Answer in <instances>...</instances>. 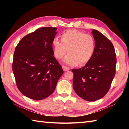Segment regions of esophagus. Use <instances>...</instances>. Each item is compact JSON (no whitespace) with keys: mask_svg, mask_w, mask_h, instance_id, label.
Here are the masks:
<instances>
[{"mask_svg":"<svg viewBox=\"0 0 129 129\" xmlns=\"http://www.w3.org/2000/svg\"><path fill=\"white\" fill-rule=\"evenodd\" d=\"M62 69H63V71H64V72L69 71V70H70V69H69L68 67H66V66H62Z\"/></svg>","mask_w":129,"mask_h":129,"instance_id":"esophagus-1","label":"esophagus"}]
</instances>
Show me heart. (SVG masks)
I'll return each instance as SVG.
<instances>
[{"label":"heart","mask_w":129,"mask_h":129,"mask_svg":"<svg viewBox=\"0 0 129 129\" xmlns=\"http://www.w3.org/2000/svg\"><path fill=\"white\" fill-rule=\"evenodd\" d=\"M52 46L54 56L58 59L63 57L68 51L63 62L69 66L87 63L95 50V40L91 35L76 29L65 31L61 35V40L54 38Z\"/></svg>","instance_id":"1"}]
</instances>
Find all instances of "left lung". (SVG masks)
I'll use <instances>...</instances> for the list:
<instances>
[{
	"label": "left lung",
	"instance_id": "1",
	"mask_svg": "<svg viewBox=\"0 0 129 129\" xmlns=\"http://www.w3.org/2000/svg\"><path fill=\"white\" fill-rule=\"evenodd\" d=\"M91 33L95 41L94 54L83 67L72 69L74 90L87 101L106 95L116 73V55L112 42L98 30L93 29Z\"/></svg>",
	"mask_w": 129,
	"mask_h": 129
}]
</instances>
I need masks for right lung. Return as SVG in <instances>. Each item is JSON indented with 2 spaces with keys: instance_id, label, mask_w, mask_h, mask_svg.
<instances>
[{
  "instance_id": "obj_1",
  "label": "right lung",
  "mask_w": 129,
  "mask_h": 129,
  "mask_svg": "<svg viewBox=\"0 0 129 129\" xmlns=\"http://www.w3.org/2000/svg\"><path fill=\"white\" fill-rule=\"evenodd\" d=\"M56 27H41L23 38L15 49L12 70L18 89L24 96L41 100L55 90L63 74L54 57L52 40Z\"/></svg>"
}]
</instances>
